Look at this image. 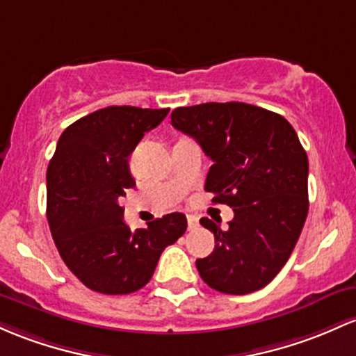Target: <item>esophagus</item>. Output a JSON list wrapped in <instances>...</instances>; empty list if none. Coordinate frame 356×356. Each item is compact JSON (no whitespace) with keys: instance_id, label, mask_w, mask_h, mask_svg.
<instances>
[{"instance_id":"obj_1","label":"esophagus","mask_w":356,"mask_h":356,"mask_svg":"<svg viewBox=\"0 0 356 356\" xmlns=\"http://www.w3.org/2000/svg\"><path fill=\"white\" fill-rule=\"evenodd\" d=\"M187 226L189 229H194L197 226V218L196 216H187Z\"/></svg>"}]
</instances>
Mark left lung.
Wrapping results in <instances>:
<instances>
[{
  "mask_svg": "<svg viewBox=\"0 0 356 356\" xmlns=\"http://www.w3.org/2000/svg\"><path fill=\"white\" fill-rule=\"evenodd\" d=\"M172 127L193 136L213 160L204 189L228 204V229L202 218L214 250L197 259L201 279L222 294L265 287L298 243L307 201V155L292 124L247 103H204L175 108Z\"/></svg>",
  "mask_w": 356,
  "mask_h": 356,
  "instance_id": "obj_1",
  "label": "left lung"
}]
</instances>
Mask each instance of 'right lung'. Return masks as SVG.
<instances>
[{"label": "right lung", "instance_id": "1", "mask_svg": "<svg viewBox=\"0 0 356 356\" xmlns=\"http://www.w3.org/2000/svg\"><path fill=\"white\" fill-rule=\"evenodd\" d=\"M169 108L108 106L74 121L47 169V220L62 260L91 291L131 294L154 275L162 252L187 228L170 213L131 232L118 199L135 187L128 157Z\"/></svg>", "mask_w": 356, "mask_h": 356}]
</instances>
